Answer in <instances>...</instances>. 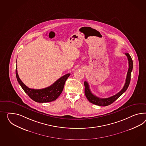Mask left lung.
<instances>
[{
	"instance_id": "left-lung-1",
	"label": "left lung",
	"mask_w": 146,
	"mask_h": 146,
	"mask_svg": "<svg viewBox=\"0 0 146 146\" xmlns=\"http://www.w3.org/2000/svg\"><path fill=\"white\" fill-rule=\"evenodd\" d=\"M125 54L127 56L128 62H129V69L127 71V78L125 80V82L123 88L118 93L113 95L111 97L105 98H101L100 97H98L96 95H94L90 91V86L87 82H84L85 85V94L86 95L87 100L90 102L93 103L94 104L97 105L98 106H108L109 105L111 104L115 101L121 96L127 90L129 85L130 84V80H131V74L132 69H133V61L132 60L131 56L128 53H125Z\"/></svg>"
}]
</instances>
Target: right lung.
Returning <instances> with one entry per match:
<instances>
[{
	"instance_id": "add662e5",
	"label": "right lung",
	"mask_w": 146,
	"mask_h": 146,
	"mask_svg": "<svg viewBox=\"0 0 146 146\" xmlns=\"http://www.w3.org/2000/svg\"><path fill=\"white\" fill-rule=\"evenodd\" d=\"M70 75V74L64 75L54 82L52 85L46 88L34 90L29 88L22 82L17 73V67L16 68V78L19 85L32 100L38 103H47L56 100L62 93L65 82Z\"/></svg>"
}]
</instances>
